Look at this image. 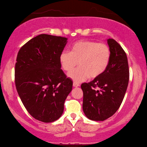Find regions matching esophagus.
Returning a JSON list of instances; mask_svg holds the SVG:
<instances>
[{"instance_id":"34e87169","label":"esophagus","mask_w":147,"mask_h":147,"mask_svg":"<svg viewBox=\"0 0 147 147\" xmlns=\"http://www.w3.org/2000/svg\"><path fill=\"white\" fill-rule=\"evenodd\" d=\"M80 86V84L77 82H73V87H78Z\"/></svg>"}]
</instances>
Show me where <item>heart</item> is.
I'll list each match as a JSON object with an SVG mask.
<instances>
[{
	"label": "heart",
	"instance_id": "heart-1",
	"mask_svg": "<svg viewBox=\"0 0 147 147\" xmlns=\"http://www.w3.org/2000/svg\"><path fill=\"white\" fill-rule=\"evenodd\" d=\"M111 59V49L108 45L94 41L79 40L72 45L71 53L64 51L59 55L62 69L70 72L78 64L79 68L68 74L75 82L101 76L108 68Z\"/></svg>",
	"mask_w": 147,
	"mask_h": 147
}]
</instances>
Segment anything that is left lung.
I'll return each instance as SVG.
<instances>
[{"label": "left lung", "instance_id": "obj_1", "mask_svg": "<svg viewBox=\"0 0 147 147\" xmlns=\"http://www.w3.org/2000/svg\"><path fill=\"white\" fill-rule=\"evenodd\" d=\"M111 59L106 71L89 83L81 85L83 110L87 117L103 121L112 116L120 107L129 82L126 54L113 39H108Z\"/></svg>", "mask_w": 147, "mask_h": 147}]
</instances>
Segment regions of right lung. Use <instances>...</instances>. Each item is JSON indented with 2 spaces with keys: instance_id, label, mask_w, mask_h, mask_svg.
<instances>
[{
  "instance_id": "1",
  "label": "right lung",
  "mask_w": 147,
  "mask_h": 147,
  "mask_svg": "<svg viewBox=\"0 0 147 147\" xmlns=\"http://www.w3.org/2000/svg\"><path fill=\"white\" fill-rule=\"evenodd\" d=\"M67 38L40 34L31 39L17 54L15 83L19 97L30 115L43 123L61 116L73 81L61 69L59 55Z\"/></svg>"
}]
</instances>
